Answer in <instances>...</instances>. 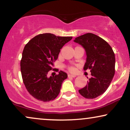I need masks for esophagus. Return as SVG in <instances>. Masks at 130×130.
I'll list each match as a JSON object with an SVG mask.
<instances>
[{"label":"esophagus","instance_id":"1","mask_svg":"<svg viewBox=\"0 0 130 130\" xmlns=\"http://www.w3.org/2000/svg\"><path fill=\"white\" fill-rule=\"evenodd\" d=\"M68 77H76V75H75V74H68Z\"/></svg>","mask_w":130,"mask_h":130}]
</instances>
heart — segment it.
I'll return each instance as SVG.
<instances>
[{
    "label": "heart",
    "instance_id": "heart-1",
    "mask_svg": "<svg viewBox=\"0 0 130 130\" xmlns=\"http://www.w3.org/2000/svg\"><path fill=\"white\" fill-rule=\"evenodd\" d=\"M69 70L71 71V72H74V71H75V69H74L73 67H69Z\"/></svg>",
    "mask_w": 130,
    "mask_h": 130
}]
</instances>
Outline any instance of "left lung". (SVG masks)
<instances>
[{"mask_svg": "<svg viewBox=\"0 0 130 130\" xmlns=\"http://www.w3.org/2000/svg\"><path fill=\"white\" fill-rule=\"evenodd\" d=\"M74 42L85 49L86 60L83 69H90L92 76L79 92L86 98H96L106 91L114 76V53L107 42L92 33L78 37Z\"/></svg>", "mask_w": 130, "mask_h": 130, "instance_id": "left-lung-1", "label": "left lung"}]
</instances>
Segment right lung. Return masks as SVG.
<instances>
[{
    "label": "right lung",
    "mask_w": 130,
    "mask_h": 130,
    "mask_svg": "<svg viewBox=\"0 0 130 130\" xmlns=\"http://www.w3.org/2000/svg\"><path fill=\"white\" fill-rule=\"evenodd\" d=\"M72 38L42 34L34 37L25 46L21 61L23 82L28 92L38 101L48 102L59 94L67 73L60 71L57 75L48 77V73L53 69L60 49Z\"/></svg>",
    "instance_id": "obj_1"
}]
</instances>
